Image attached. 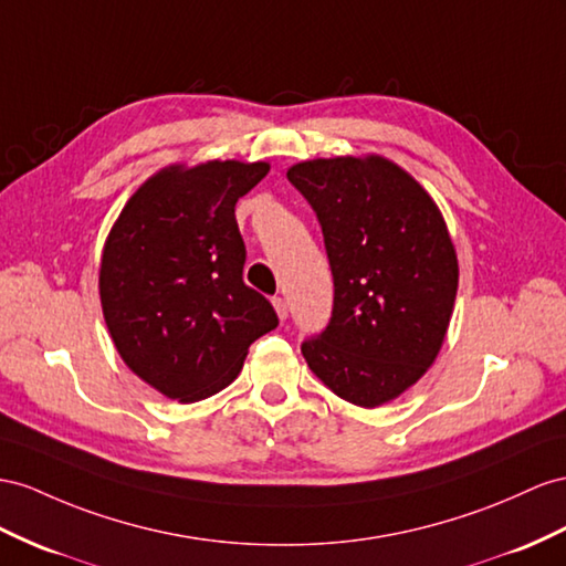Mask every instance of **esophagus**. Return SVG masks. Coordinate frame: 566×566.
Here are the masks:
<instances>
[{
	"instance_id": "obj_1",
	"label": "esophagus",
	"mask_w": 566,
	"mask_h": 566,
	"mask_svg": "<svg viewBox=\"0 0 566 566\" xmlns=\"http://www.w3.org/2000/svg\"><path fill=\"white\" fill-rule=\"evenodd\" d=\"M272 306H274V311H277V317H280V321H286V315H289L286 301H284L282 296H274V298H272Z\"/></svg>"
}]
</instances>
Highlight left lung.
I'll use <instances>...</instances> for the list:
<instances>
[{"label": "left lung", "instance_id": "obj_1", "mask_svg": "<svg viewBox=\"0 0 566 566\" xmlns=\"http://www.w3.org/2000/svg\"><path fill=\"white\" fill-rule=\"evenodd\" d=\"M286 179L317 214L335 280L329 323L301 354L337 397L375 409L440 354L459 286L454 243L426 188L387 157H317Z\"/></svg>", "mask_w": 566, "mask_h": 566}]
</instances>
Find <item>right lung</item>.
Wrapping results in <instances>:
<instances>
[{"label": "right lung", "mask_w": 566, "mask_h": 566, "mask_svg": "<svg viewBox=\"0 0 566 566\" xmlns=\"http://www.w3.org/2000/svg\"><path fill=\"white\" fill-rule=\"evenodd\" d=\"M268 163L212 159L159 169L128 198L105 241L99 301L114 346L143 382L184 403L237 378L249 346L277 327L243 284L237 200Z\"/></svg>", "instance_id": "1"}]
</instances>
